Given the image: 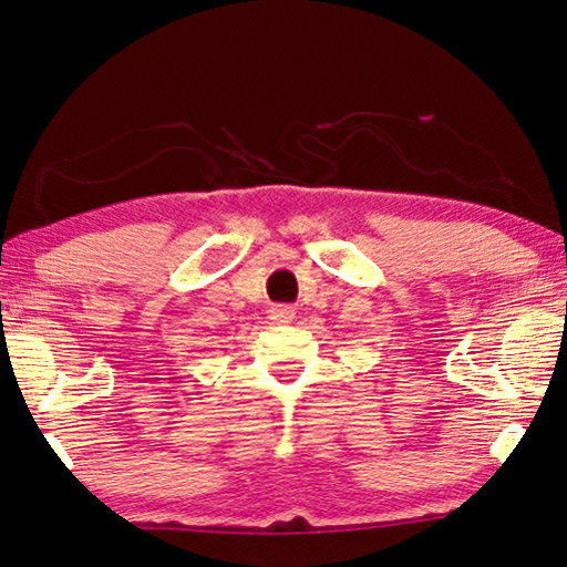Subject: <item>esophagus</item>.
Returning a JSON list of instances; mask_svg holds the SVG:
<instances>
[{
  "instance_id": "esophagus-1",
  "label": "esophagus",
  "mask_w": 567,
  "mask_h": 567,
  "mask_svg": "<svg viewBox=\"0 0 567 567\" xmlns=\"http://www.w3.org/2000/svg\"><path fill=\"white\" fill-rule=\"evenodd\" d=\"M269 318L274 320V323H291V320L296 318V311H293V306H271Z\"/></svg>"
}]
</instances>
